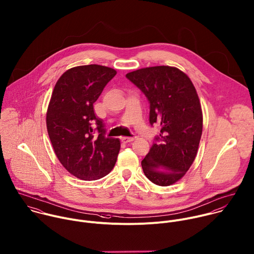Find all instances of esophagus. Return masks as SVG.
<instances>
[{"label": "esophagus", "mask_w": 254, "mask_h": 254, "mask_svg": "<svg viewBox=\"0 0 254 254\" xmlns=\"http://www.w3.org/2000/svg\"><path fill=\"white\" fill-rule=\"evenodd\" d=\"M133 139H134L133 137H127V136H123V137H121V140H122L123 142H125V143L130 142V141H132Z\"/></svg>", "instance_id": "obj_1"}]
</instances>
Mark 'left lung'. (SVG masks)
Returning a JSON list of instances; mask_svg holds the SVG:
<instances>
[{
	"instance_id": "1",
	"label": "left lung",
	"mask_w": 254,
	"mask_h": 254,
	"mask_svg": "<svg viewBox=\"0 0 254 254\" xmlns=\"http://www.w3.org/2000/svg\"><path fill=\"white\" fill-rule=\"evenodd\" d=\"M126 77L147 98L149 123L159 125L149 152L141 161L145 176L169 186L181 179L197 155L203 130L199 97L189 77L170 66H154Z\"/></svg>"
}]
</instances>
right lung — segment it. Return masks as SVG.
I'll return each mask as SVG.
<instances>
[{"label":"right lung","instance_id":"right-lung-1","mask_svg":"<svg viewBox=\"0 0 254 254\" xmlns=\"http://www.w3.org/2000/svg\"><path fill=\"white\" fill-rule=\"evenodd\" d=\"M116 70L97 64L67 70L57 81L46 114V127L60 163L75 177L98 180L114 168L119 138L106 137L102 119L93 104Z\"/></svg>","mask_w":254,"mask_h":254}]
</instances>
